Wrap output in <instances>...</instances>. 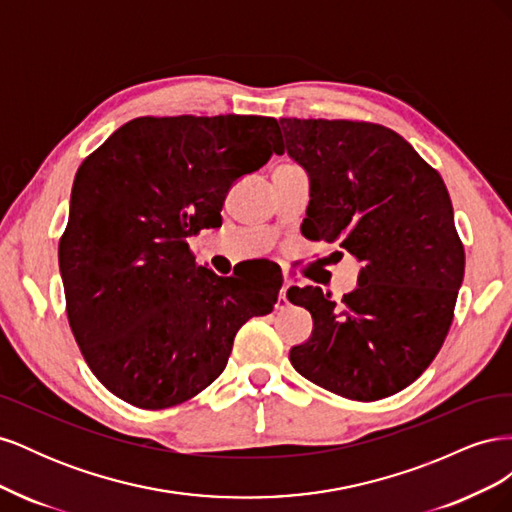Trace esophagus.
<instances>
[{"label": "esophagus", "mask_w": 512, "mask_h": 512, "mask_svg": "<svg viewBox=\"0 0 512 512\" xmlns=\"http://www.w3.org/2000/svg\"><path fill=\"white\" fill-rule=\"evenodd\" d=\"M286 292H288V286H282V290H280V297H277V307H280V309L288 307V297H286Z\"/></svg>", "instance_id": "1"}]
</instances>
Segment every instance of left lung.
I'll use <instances>...</instances> for the list:
<instances>
[{
	"label": "left lung",
	"mask_w": 512,
	"mask_h": 512,
	"mask_svg": "<svg viewBox=\"0 0 512 512\" xmlns=\"http://www.w3.org/2000/svg\"><path fill=\"white\" fill-rule=\"evenodd\" d=\"M282 153L309 175L305 235L361 262L342 301L318 286L288 299L314 318L290 363L322 389L376 401L406 389L451 329L466 254L451 196L397 132L346 119H280Z\"/></svg>",
	"instance_id": "8db88e82"
}]
</instances>
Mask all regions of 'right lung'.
<instances>
[{
    "label": "right lung",
    "mask_w": 512,
    "mask_h": 512,
    "mask_svg": "<svg viewBox=\"0 0 512 512\" xmlns=\"http://www.w3.org/2000/svg\"><path fill=\"white\" fill-rule=\"evenodd\" d=\"M280 147L273 117H138L81 164L59 271L76 344L119 399L143 410L192 399L222 374L243 324L273 309L282 280L215 275L188 239Z\"/></svg>",
    "instance_id": "add662e5"
}]
</instances>
